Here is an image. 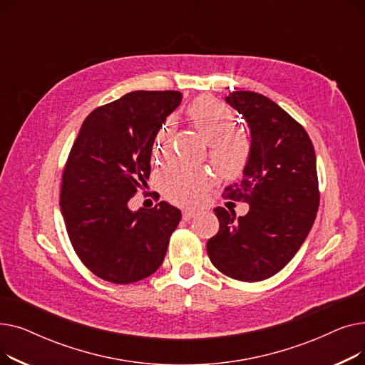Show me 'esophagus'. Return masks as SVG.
Returning a JSON list of instances; mask_svg holds the SVG:
<instances>
[{"label":"esophagus","instance_id":"34e87169","mask_svg":"<svg viewBox=\"0 0 365 365\" xmlns=\"http://www.w3.org/2000/svg\"><path fill=\"white\" fill-rule=\"evenodd\" d=\"M197 213L198 212L195 208H183L182 210V217H183V220H190V219L197 216Z\"/></svg>","mask_w":365,"mask_h":365}]
</instances>
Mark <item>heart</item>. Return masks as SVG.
Instances as JSON below:
<instances>
[{
	"instance_id": "1",
	"label": "heart",
	"mask_w": 365,
	"mask_h": 365,
	"mask_svg": "<svg viewBox=\"0 0 365 365\" xmlns=\"http://www.w3.org/2000/svg\"><path fill=\"white\" fill-rule=\"evenodd\" d=\"M187 118L201 138L210 143V161L226 176H234L244 168L250 157V139L235 131L237 118L234 110L212 96H201L186 109ZM175 131V121L167 118L160 127L153 153L163 155ZM158 186L171 202L189 204L200 201L213 186L212 173L201 167L171 161L157 175Z\"/></svg>"
}]
</instances>
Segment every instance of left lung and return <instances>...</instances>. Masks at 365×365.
<instances>
[{
  "label": "left lung",
  "mask_w": 365,
  "mask_h": 365,
  "mask_svg": "<svg viewBox=\"0 0 365 365\" xmlns=\"http://www.w3.org/2000/svg\"><path fill=\"white\" fill-rule=\"evenodd\" d=\"M226 102L250 125L252 150L242 179L225 189V198L250 210L235 219L215 208L220 226L207 253L223 275L256 282L279 272L311 231L319 205L315 150L303 125L266 96L234 91Z\"/></svg>",
  "instance_id": "left-lung-1"
}]
</instances>
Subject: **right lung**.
Wrapping results in <instances>:
<instances>
[{
  "label": "right lung",
  "instance_id": "right-lung-1",
  "mask_svg": "<svg viewBox=\"0 0 365 365\" xmlns=\"http://www.w3.org/2000/svg\"><path fill=\"white\" fill-rule=\"evenodd\" d=\"M179 91H131L96 108L68 155L61 210L76 256L112 284L148 278L161 266L180 210L164 201L133 213L128 201L146 185L150 153Z\"/></svg>",
  "mask_w": 365,
  "mask_h": 365
}]
</instances>
